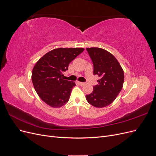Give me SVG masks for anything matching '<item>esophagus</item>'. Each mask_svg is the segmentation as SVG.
<instances>
[{
    "label": "esophagus",
    "mask_w": 156,
    "mask_h": 156,
    "mask_svg": "<svg viewBox=\"0 0 156 156\" xmlns=\"http://www.w3.org/2000/svg\"><path fill=\"white\" fill-rule=\"evenodd\" d=\"M78 83H79V85L80 86H84V84H85V83H83V82H78Z\"/></svg>",
    "instance_id": "obj_1"
}]
</instances>
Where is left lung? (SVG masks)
I'll return each instance as SVG.
<instances>
[{
  "label": "left lung",
  "mask_w": 156,
  "mask_h": 156,
  "mask_svg": "<svg viewBox=\"0 0 156 156\" xmlns=\"http://www.w3.org/2000/svg\"><path fill=\"white\" fill-rule=\"evenodd\" d=\"M94 66V75L100 79L94 86L87 101L95 107L102 108L112 103L123 87L124 73L119 62L109 52L98 48H87Z\"/></svg>",
  "instance_id": "1"
}]
</instances>
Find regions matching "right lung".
<instances>
[{
  "mask_svg": "<svg viewBox=\"0 0 156 156\" xmlns=\"http://www.w3.org/2000/svg\"><path fill=\"white\" fill-rule=\"evenodd\" d=\"M84 51L83 48H58L37 61L32 72L33 85L40 98L48 105L58 108L69 101L74 82L64 79L63 72Z\"/></svg>",
  "mask_w": 156,
  "mask_h": 156,
  "instance_id": "1",
  "label": "right lung"
}]
</instances>
